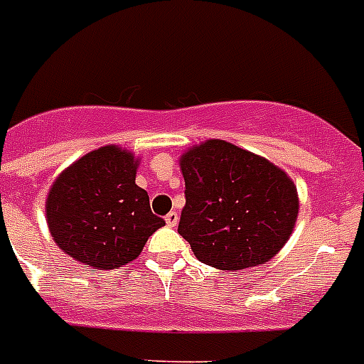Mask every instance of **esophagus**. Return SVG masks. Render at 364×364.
<instances>
[{
    "label": "esophagus",
    "instance_id": "esophagus-1",
    "mask_svg": "<svg viewBox=\"0 0 364 364\" xmlns=\"http://www.w3.org/2000/svg\"><path fill=\"white\" fill-rule=\"evenodd\" d=\"M177 221H179V215H177V211H170V213L166 215V223H168V227H176Z\"/></svg>",
    "mask_w": 364,
    "mask_h": 364
}]
</instances>
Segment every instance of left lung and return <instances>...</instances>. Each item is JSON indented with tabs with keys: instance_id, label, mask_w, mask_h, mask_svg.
I'll return each mask as SVG.
<instances>
[{
	"instance_id": "left-lung-1",
	"label": "left lung",
	"mask_w": 364,
	"mask_h": 364,
	"mask_svg": "<svg viewBox=\"0 0 364 364\" xmlns=\"http://www.w3.org/2000/svg\"><path fill=\"white\" fill-rule=\"evenodd\" d=\"M185 208L177 232L196 259L219 270L264 264L287 243L299 194L287 173L223 139L183 153Z\"/></svg>"
}]
</instances>
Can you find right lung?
Wrapping results in <instances>:
<instances>
[{
  "mask_svg": "<svg viewBox=\"0 0 364 364\" xmlns=\"http://www.w3.org/2000/svg\"><path fill=\"white\" fill-rule=\"evenodd\" d=\"M137 159L105 145L65 168L48 191L47 223L64 253L96 270H113L139 257L149 236L164 227L136 185Z\"/></svg>",
  "mask_w": 364,
  "mask_h": 364,
  "instance_id": "add662e5",
  "label": "right lung"
}]
</instances>
